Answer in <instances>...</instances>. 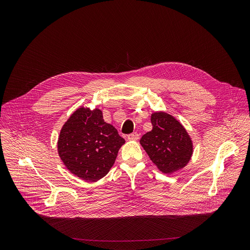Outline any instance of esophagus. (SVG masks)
<instances>
[{
  "instance_id": "obj_1",
  "label": "esophagus",
  "mask_w": 250,
  "mask_h": 250,
  "mask_svg": "<svg viewBox=\"0 0 250 250\" xmlns=\"http://www.w3.org/2000/svg\"><path fill=\"white\" fill-rule=\"evenodd\" d=\"M127 138L129 140H137L139 138V134L137 132H132V133L127 135Z\"/></svg>"
}]
</instances>
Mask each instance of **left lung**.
Returning a JSON list of instances; mask_svg holds the SVG:
<instances>
[{
  "instance_id": "obj_1",
  "label": "left lung",
  "mask_w": 250,
  "mask_h": 250,
  "mask_svg": "<svg viewBox=\"0 0 250 250\" xmlns=\"http://www.w3.org/2000/svg\"><path fill=\"white\" fill-rule=\"evenodd\" d=\"M150 120L152 129L139 142L151 161L165 174L185 167L193 154V142L185 127L165 112L153 113Z\"/></svg>"
}]
</instances>
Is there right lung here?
<instances>
[{
  "label": "right lung",
  "instance_id": "add662e5",
  "mask_svg": "<svg viewBox=\"0 0 250 250\" xmlns=\"http://www.w3.org/2000/svg\"><path fill=\"white\" fill-rule=\"evenodd\" d=\"M125 140L103 119L100 109H77L63 125L58 154L66 168L80 179L95 182L109 173Z\"/></svg>",
  "mask_w": 250,
  "mask_h": 250
}]
</instances>
